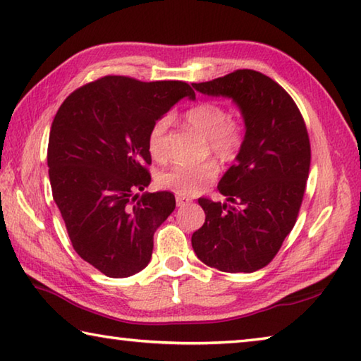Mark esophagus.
<instances>
[{
  "mask_svg": "<svg viewBox=\"0 0 361 361\" xmlns=\"http://www.w3.org/2000/svg\"><path fill=\"white\" fill-rule=\"evenodd\" d=\"M176 201H177V206L182 207V206L190 204L192 203V198H188V197H177Z\"/></svg>",
  "mask_w": 361,
  "mask_h": 361,
  "instance_id": "1",
  "label": "esophagus"
}]
</instances>
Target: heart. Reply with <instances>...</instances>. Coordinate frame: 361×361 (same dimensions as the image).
<instances>
[{
    "instance_id": "b5f03b06",
    "label": "heart",
    "mask_w": 361,
    "mask_h": 361,
    "mask_svg": "<svg viewBox=\"0 0 361 361\" xmlns=\"http://www.w3.org/2000/svg\"><path fill=\"white\" fill-rule=\"evenodd\" d=\"M228 111L224 106L212 101H204L190 107L185 112V122L204 136L209 142V149L220 160H233L241 149L244 133L243 126L228 120ZM169 126L168 118H160L152 125L147 136L149 152L154 160H166L168 152L164 144V135ZM219 174L217 164L212 160H204L200 163H180L160 174V182L169 190L176 192L182 197H192L203 192L204 188L216 180Z\"/></svg>"
}]
</instances>
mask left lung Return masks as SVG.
<instances>
[{
	"label": "left lung",
	"instance_id": "8db88e82",
	"mask_svg": "<svg viewBox=\"0 0 361 361\" xmlns=\"http://www.w3.org/2000/svg\"><path fill=\"white\" fill-rule=\"evenodd\" d=\"M192 85L231 99L245 130L235 163L219 180L224 203L198 200L206 220L192 247L207 267L254 273L276 257L298 217L311 166L305 120L279 84L252 69Z\"/></svg>",
	"mask_w": 361,
	"mask_h": 361
}]
</instances>
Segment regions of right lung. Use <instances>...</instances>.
<instances>
[{
	"label": "right lung",
	"mask_w": 361,
	"mask_h": 361,
	"mask_svg": "<svg viewBox=\"0 0 361 361\" xmlns=\"http://www.w3.org/2000/svg\"><path fill=\"white\" fill-rule=\"evenodd\" d=\"M180 80L139 82L106 75L63 101L49 136L47 164L55 204L78 255L107 277L147 267L154 235L176 198L142 192L150 184L147 136L182 98Z\"/></svg>",
	"instance_id": "obj_1"
}]
</instances>
